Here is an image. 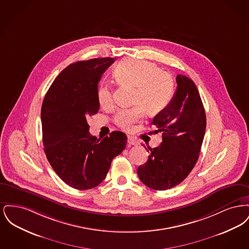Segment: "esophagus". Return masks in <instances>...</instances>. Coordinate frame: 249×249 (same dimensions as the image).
<instances>
[{
	"label": "esophagus",
	"mask_w": 249,
	"mask_h": 249,
	"mask_svg": "<svg viewBox=\"0 0 249 249\" xmlns=\"http://www.w3.org/2000/svg\"><path fill=\"white\" fill-rule=\"evenodd\" d=\"M128 142H129V144H130V145H137L138 144V141L135 140L134 138L130 137V136L128 137Z\"/></svg>",
	"instance_id": "1"
}]
</instances>
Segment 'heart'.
Wrapping results in <instances>:
<instances>
[{"label":"heart","instance_id":"obj_1","mask_svg":"<svg viewBox=\"0 0 249 249\" xmlns=\"http://www.w3.org/2000/svg\"><path fill=\"white\" fill-rule=\"evenodd\" d=\"M114 76L119 84L134 87L130 108L119 109L115 122L122 130H131L134 123L142 119L144 110L148 114H158L165 109L175 92V81L167 71H160L155 63L145 59H126L121 60L114 69ZM100 106L104 108L113 104L110 87L101 84L97 90Z\"/></svg>","mask_w":249,"mask_h":249}]
</instances>
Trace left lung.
<instances>
[{"mask_svg":"<svg viewBox=\"0 0 249 249\" xmlns=\"http://www.w3.org/2000/svg\"><path fill=\"white\" fill-rule=\"evenodd\" d=\"M177 83L172 101L151 122L155 132H162V142L148 147V160L137 169L140 180L152 190H169L185 180L198 160L205 133V111L196 85L182 74Z\"/></svg>","mask_w":249,"mask_h":249,"instance_id":"left-lung-1","label":"left lung"}]
</instances>
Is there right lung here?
I'll return each mask as SVG.
<instances>
[{"mask_svg": "<svg viewBox=\"0 0 249 249\" xmlns=\"http://www.w3.org/2000/svg\"><path fill=\"white\" fill-rule=\"evenodd\" d=\"M113 58L71 63L56 77L45 96L41 119L45 153L53 170L76 190L93 189L107 177L112 160L126 147L127 136L112 131L100 140L87 119L98 113V83Z\"/></svg>", "mask_w": 249, "mask_h": 249, "instance_id": "add662e5", "label": "right lung"}]
</instances>
